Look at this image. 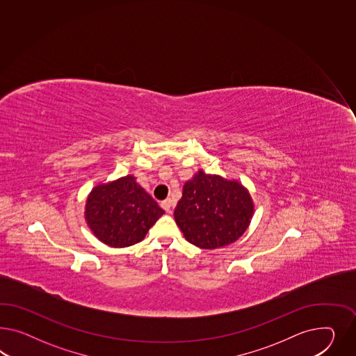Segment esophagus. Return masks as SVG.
Segmentation results:
<instances>
[{
  "mask_svg": "<svg viewBox=\"0 0 356 356\" xmlns=\"http://www.w3.org/2000/svg\"><path fill=\"white\" fill-rule=\"evenodd\" d=\"M162 209H163L164 211L168 212V213H171L172 212V201L171 200H165V201H163L162 202Z\"/></svg>",
  "mask_w": 356,
  "mask_h": 356,
  "instance_id": "esophagus-1",
  "label": "esophagus"
}]
</instances>
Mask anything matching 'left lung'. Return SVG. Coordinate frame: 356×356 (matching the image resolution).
Masks as SVG:
<instances>
[{
  "mask_svg": "<svg viewBox=\"0 0 356 356\" xmlns=\"http://www.w3.org/2000/svg\"><path fill=\"white\" fill-rule=\"evenodd\" d=\"M252 212L250 194L241 184L200 171L184 185L175 220L191 243L213 250L238 240Z\"/></svg>",
  "mask_w": 356,
  "mask_h": 356,
  "instance_id": "1",
  "label": "left lung"
}]
</instances>
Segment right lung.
Listing matches in <instances>:
<instances>
[{
	"label": "right lung",
	"mask_w": 356,
	"mask_h": 356,
	"mask_svg": "<svg viewBox=\"0 0 356 356\" xmlns=\"http://www.w3.org/2000/svg\"><path fill=\"white\" fill-rule=\"evenodd\" d=\"M163 213L131 175L96 186L86 206L89 228L98 240L111 248H127L144 240Z\"/></svg>",
	"instance_id": "add662e5"
}]
</instances>
